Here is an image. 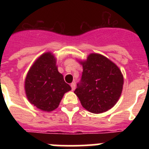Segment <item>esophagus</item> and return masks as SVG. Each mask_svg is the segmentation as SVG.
<instances>
[{
	"label": "esophagus",
	"mask_w": 149,
	"mask_h": 149,
	"mask_svg": "<svg viewBox=\"0 0 149 149\" xmlns=\"http://www.w3.org/2000/svg\"><path fill=\"white\" fill-rule=\"evenodd\" d=\"M71 87H72V90H74V89H75V84L74 83H72L71 84Z\"/></svg>",
	"instance_id": "34e87169"
}]
</instances>
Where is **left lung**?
<instances>
[{"label": "left lung", "mask_w": 149, "mask_h": 149, "mask_svg": "<svg viewBox=\"0 0 149 149\" xmlns=\"http://www.w3.org/2000/svg\"><path fill=\"white\" fill-rule=\"evenodd\" d=\"M83 65L81 81L74 93L84 108L93 113H101L111 109L119 101L124 77L113 62L99 54H89Z\"/></svg>", "instance_id": "left-lung-1"}]
</instances>
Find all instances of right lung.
<instances>
[{"mask_svg":"<svg viewBox=\"0 0 149 149\" xmlns=\"http://www.w3.org/2000/svg\"><path fill=\"white\" fill-rule=\"evenodd\" d=\"M26 96L42 111L51 112L58 107L65 93L72 89L58 72L56 58L51 52H46L35 60L24 81Z\"/></svg>","mask_w":149,"mask_h":149,"instance_id":"obj_1","label":"right lung"}]
</instances>
